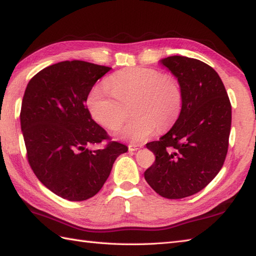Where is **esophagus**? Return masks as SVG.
<instances>
[{"instance_id":"esophagus-1","label":"esophagus","mask_w":256,"mask_h":256,"mask_svg":"<svg viewBox=\"0 0 256 256\" xmlns=\"http://www.w3.org/2000/svg\"><path fill=\"white\" fill-rule=\"evenodd\" d=\"M140 148H142V145H134V144H131V145H128V150H130V152H135V150H140Z\"/></svg>"}]
</instances>
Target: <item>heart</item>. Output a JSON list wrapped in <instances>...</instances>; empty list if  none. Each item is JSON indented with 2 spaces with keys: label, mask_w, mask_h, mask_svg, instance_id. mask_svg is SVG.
<instances>
[{
  "label": "heart",
  "mask_w": 256,
  "mask_h": 256,
  "mask_svg": "<svg viewBox=\"0 0 256 256\" xmlns=\"http://www.w3.org/2000/svg\"><path fill=\"white\" fill-rule=\"evenodd\" d=\"M108 89L94 86L86 99L96 121L116 130L131 103L133 118L122 124L116 138L142 143L157 128L165 132L176 123L184 104V92L178 78L155 68L134 67L120 70L106 79Z\"/></svg>",
  "instance_id": "b5f03b06"
}]
</instances>
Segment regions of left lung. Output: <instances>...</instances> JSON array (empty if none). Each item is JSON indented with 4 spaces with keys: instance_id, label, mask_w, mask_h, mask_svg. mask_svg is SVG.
Wrapping results in <instances>:
<instances>
[{
    "instance_id": "8db88e82",
    "label": "left lung",
    "mask_w": 256,
    "mask_h": 256,
    "mask_svg": "<svg viewBox=\"0 0 256 256\" xmlns=\"http://www.w3.org/2000/svg\"><path fill=\"white\" fill-rule=\"evenodd\" d=\"M178 78L184 104L165 135L146 144L155 162L144 177L160 196L182 199L202 190L224 166L229 148L231 103L219 74L198 59L160 60Z\"/></svg>"
}]
</instances>
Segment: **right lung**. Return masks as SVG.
Wrapping results in <instances>:
<instances>
[{
  "instance_id": "add662e5",
  "label": "right lung",
  "mask_w": 256,
  "mask_h": 256,
  "mask_svg": "<svg viewBox=\"0 0 256 256\" xmlns=\"http://www.w3.org/2000/svg\"><path fill=\"white\" fill-rule=\"evenodd\" d=\"M110 67L66 60L40 70L26 86L20 108L27 160L36 177L59 197L86 200L100 192L128 146L110 140L86 106ZM109 140L101 150L86 146Z\"/></svg>"
}]
</instances>
